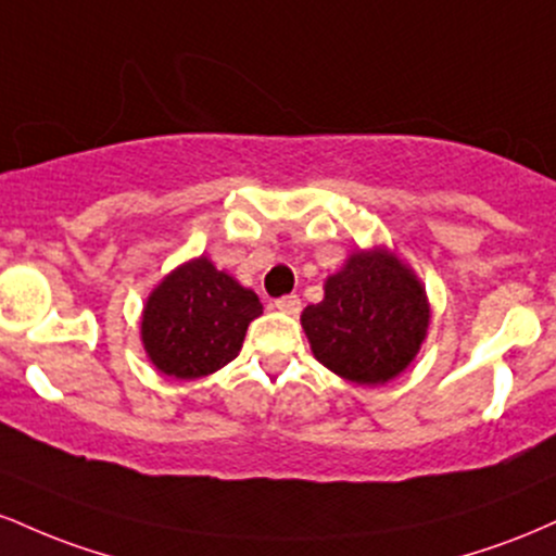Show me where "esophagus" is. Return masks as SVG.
<instances>
[{
  "mask_svg": "<svg viewBox=\"0 0 556 556\" xmlns=\"http://www.w3.org/2000/svg\"><path fill=\"white\" fill-rule=\"evenodd\" d=\"M274 308L282 311L287 316H298L300 314V298L298 295H285L279 300H274Z\"/></svg>",
  "mask_w": 556,
  "mask_h": 556,
  "instance_id": "1",
  "label": "esophagus"
}]
</instances>
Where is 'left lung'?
Wrapping results in <instances>:
<instances>
[{
  "label": "left lung",
  "mask_w": 556,
  "mask_h": 556,
  "mask_svg": "<svg viewBox=\"0 0 556 556\" xmlns=\"http://www.w3.org/2000/svg\"><path fill=\"white\" fill-rule=\"evenodd\" d=\"M314 358L344 381L379 387L416 361L431 303L418 274L387 245L358 248L300 314Z\"/></svg>",
  "instance_id": "obj_1"
}]
</instances>
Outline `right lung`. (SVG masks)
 Segmentation results:
<instances>
[{
    "label": "right lung",
    "mask_w": 556,
    "mask_h": 556,
    "mask_svg": "<svg viewBox=\"0 0 556 556\" xmlns=\"http://www.w3.org/2000/svg\"><path fill=\"white\" fill-rule=\"evenodd\" d=\"M264 314L251 287L216 269L208 256L175 266L149 292L140 342L159 374L190 381L238 358L248 324Z\"/></svg>",
    "instance_id": "obj_1"
}]
</instances>
